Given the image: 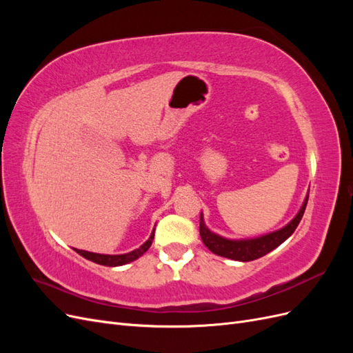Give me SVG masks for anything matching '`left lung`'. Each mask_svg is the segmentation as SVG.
<instances>
[{
    "mask_svg": "<svg viewBox=\"0 0 353 353\" xmlns=\"http://www.w3.org/2000/svg\"><path fill=\"white\" fill-rule=\"evenodd\" d=\"M307 197L309 196H306L301 210L297 212V215L288 222L285 227H283L279 231L265 234V236L256 237V239L230 240L225 237H221L206 227L205 221H203V215L200 213V237L210 252H213L218 256H223V258L240 261V262L259 259L266 253L274 250L275 248H279L283 241H285L294 232V230L297 228L299 222H301L305 213V209L307 205Z\"/></svg>",
    "mask_w": 353,
    "mask_h": 353,
    "instance_id": "obj_1",
    "label": "left lung"
}]
</instances>
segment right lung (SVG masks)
Listing matches in <instances>:
<instances>
[{
	"label": "right lung",
	"instance_id": "right-lung-1",
	"mask_svg": "<svg viewBox=\"0 0 353 353\" xmlns=\"http://www.w3.org/2000/svg\"><path fill=\"white\" fill-rule=\"evenodd\" d=\"M153 239H154V230L150 234V237H148V240L143 245H140V248L130 252V253H123V254H100V253H92V252H87V250H78V249H74V250H77L81 256H83L85 259L92 261V262L99 263V265L121 266V265H125V263H130V262L140 258V256H143L148 250V248L152 245Z\"/></svg>",
	"mask_w": 353,
	"mask_h": 353
}]
</instances>
